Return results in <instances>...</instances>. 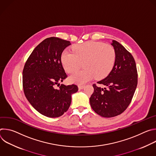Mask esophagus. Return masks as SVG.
<instances>
[{
	"label": "esophagus",
	"mask_w": 156,
	"mask_h": 156,
	"mask_svg": "<svg viewBox=\"0 0 156 156\" xmlns=\"http://www.w3.org/2000/svg\"><path fill=\"white\" fill-rule=\"evenodd\" d=\"M84 87V85H79L78 86V89H79V90H83Z\"/></svg>",
	"instance_id": "34e87169"
}]
</instances>
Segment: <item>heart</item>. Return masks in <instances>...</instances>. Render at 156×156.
<instances>
[{
  "label": "heart",
  "mask_w": 156,
  "mask_h": 156,
  "mask_svg": "<svg viewBox=\"0 0 156 156\" xmlns=\"http://www.w3.org/2000/svg\"><path fill=\"white\" fill-rule=\"evenodd\" d=\"M73 52L64 51L61 62L66 72L72 73L78 70L82 63L84 69L69 77L71 83L83 84L94 76L102 79L112 71L116 59L114 48L110 44L88 41L73 48Z\"/></svg>",
  "instance_id": "heart-1"
}]
</instances>
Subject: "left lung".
Returning <instances> with one entry per match:
<instances>
[{"label": "left lung", "instance_id": "left-lung-1", "mask_svg": "<svg viewBox=\"0 0 156 156\" xmlns=\"http://www.w3.org/2000/svg\"><path fill=\"white\" fill-rule=\"evenodd\" d=\"M116 53L114 67L104 79L98 82L102 88L93 85L94 93L90 102L94 112L103 117L121 114L130 104L138 84L136 63L132 55L119 42L111 43Z\"/></svg>", "mask_w": 156, "mask_h": 156}]
</instances>
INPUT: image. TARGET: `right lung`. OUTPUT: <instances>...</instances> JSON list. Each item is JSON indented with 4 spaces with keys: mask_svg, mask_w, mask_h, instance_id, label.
<instances>
[{
    "mask_svg": "<svg viewBox=\"0 0 156 156\" xmlns=\"http://www.w3.org/2000/svg\"><path fill=\"white\" fill-rule=\"evenodd\" d=\"M70 44L58 37L46 38L35 48L24 66L25 95L38 112L48 117H58L66 112L71 104L72 94L78 90L75 84L59 83L67 77L61 55ZM57 84L59 85L58 89L55 88Z\"/></svg>",
    "mask_w": 156,
    "mask_h": 156,
    "instance_id": "right-lung-1",
    "label": "right lung"
}]
</instances>
